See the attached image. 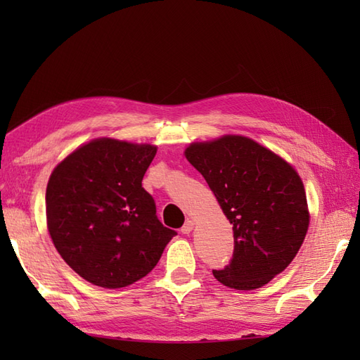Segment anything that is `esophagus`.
<instances>
[{"label":"esophagus","mask_w":360,"mask_h":360,"mask_svg":"<svg viewBox=\"0 0 360 360\" xmlns=\"http://www.w3.org/2000/svg\"><path fill=\"white\" fill-rule=\"evenodd\" d=\"M193 227H195V223H193V221H192V219H187V221H186V224L182 226L181 232H182V233H186V235H188L190 232L193 231Z\"/></svg>","instance_id":"obj_1"}]
</instances>
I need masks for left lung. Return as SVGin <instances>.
Here are the masks:
<instances>
[{
	"mask_svg": "<svg viewBox=\"0 0 360 360\" xmlns=\"http://www.w3.org/2000/svg\"><path fill=\"white\" fill-rule=\"evenodd\" d=\"M187 160L207 181L233 231V258L215 278L254 290L283 272L309 227L304 186L295 168L250 137L226 134L192 142Z\"/></svg>",
	"mask_w": 360,
	"mask_h": 360,
	"instance_id": "obj_1",
	"label": "left lung"
}]
</instances>
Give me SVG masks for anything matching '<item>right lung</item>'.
Wrapping results in <instances>:
<instances>
[{
	"mask_svg": "<svg viewBox=\"0 0 360 360\" xmlns=\"http://www.w3.org/2000/svg\"><path fill=\"white\" fill-rule=\"evenodd\" d=\"M156 145L98 137L53 168L46 224L57 252L96 286L119 289L150 274L173 236L142 187Z\"/></svg>",
	"mask_w": 360,
	"mask_h": 360,
	"instance_id": "1",
	"label": "right lung"
}]
</instances>
